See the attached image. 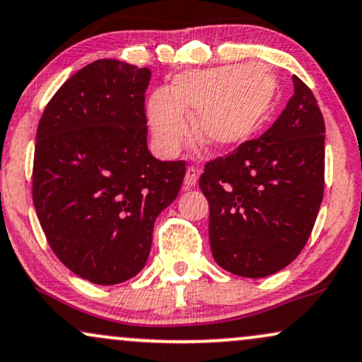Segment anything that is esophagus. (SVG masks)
<instances>
[{"label": "esophagus", "instance_id": "1", "mask_svg": "<svg viewBox=\"0 0 362 362\" xmlns=\"http://www.w3.org/2000/svg\"><path fill=\"white\" fill-rule=\"evenodd\" d=\"M197 180H199V170L195 167H189L185 172V178H184V184L189 187H195L197 185Z\"/></svg>", "mask_w": 362, "mask_h": 362}]
</instances>
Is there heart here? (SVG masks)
<instances>
[{"mask_svg": "<svg viewBox=\"0 0 362 362\" xmlns=\"http://www.w3.org/2000/svg\"><path fill=\"white\" fill-rule=\"evenodd\" d=\"M278 81L263 64L224 65L184 72L168 90H156L148 103L151 132L167 153L189 134L209 150L224 151L245 143L272 110Z\"/></svg>", "mask_w": 362, "mask_h": 362, "instance_id": "heart-1", "label": "heart"}]
</instances>
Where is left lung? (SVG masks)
I'll list each match as a JSON object with an SVG mask.
<instances>
[{"label": "left lung", "mask_w": 362, "mask_h": 362, "mask_svg": "<svg viewBox=\"0 0 362 362\" xmlns=\"http://www.w3.org/2000/svg\"><path fill=\"white\" fill-rule=\"evenodd\" d=\"M291 79L295 93L272 128L209 162L200 175L212 256L233 275L263 278L288 267L319 214L324 116L312 90Z\"/></svg>", "instance_id": "obj_1"}]
</instances>
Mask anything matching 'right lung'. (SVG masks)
Listing matches in <instances>:
<instances>
[{"label": "right lung", "instance_id": "right-lung-1", "mask_svg": "<svg viewBox=\"0 0 362 362\" xmlns=\"http://www.w3.org/2000/svg\"><path fill=\"white\" fill-rule=\"evenodd\" d=\"M150 77L146 67L95 60L64 82L38 123L35 211L57 258L95 285L141 272L156 217L185 177V162L148 150Z\"/></svg>", "mask_w": 362, "mask_h": 362}]
</instances>
